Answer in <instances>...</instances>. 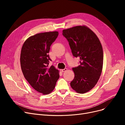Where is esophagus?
Segmentation results:
<instances>
[{
	"label": "esophagus",
	"instance_id": "1",
	"mask_svg": "<svg viewBox=\"0 0 125 125\" xmlns=\"http://www.w3.org/2000/svg\"><path fill=\"white\" fill-rule=\"evenodd\" d=\"M67 69L66 68H64V69H61V71L62 72V73H63V72H64V71H67Z\"/></svg>",
	"mask_w": 125,
	"mask_h": 125
}]
</instances>
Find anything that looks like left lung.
<instances>
[{"label":"left lung","instance_id":"1","mask_svg":"<svg viewBox=\"0 0 125 125\" xmlns=\"http://www.w3.org/2000/svg\"><path fill=\"white\" fill-rule=\"evenodd\" d=\"M74 57H79L80 65L73 68L74 78L70 86L77 93L92 89L101 75L103 62L101 43L95 33L87 26H77L63 30Z\"/></svg>","mask_w":125,"mask_h":125}]
</instances>
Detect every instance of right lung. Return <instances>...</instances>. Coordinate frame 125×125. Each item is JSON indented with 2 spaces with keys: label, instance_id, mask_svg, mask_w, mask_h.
<instances>
[{
  "label": "right lung",
  "instance_id": "obj_1",
  "mask_svg": "<svg viewBox=\"0 0 125 125\" xmlns=\"http://www.w3.org/2000/svg\"><path fill=\"white\" fill-rule=\"evenodd\" d=\"M59 34L58 31L40 33L24 42L21 52L20 63L23 75L31 87L43 95L54 90L59 78V71L52 65L48 53Z\"/></svg>",
  "mask_w": 125,
  "mask_h": 125
}]
</instances>
